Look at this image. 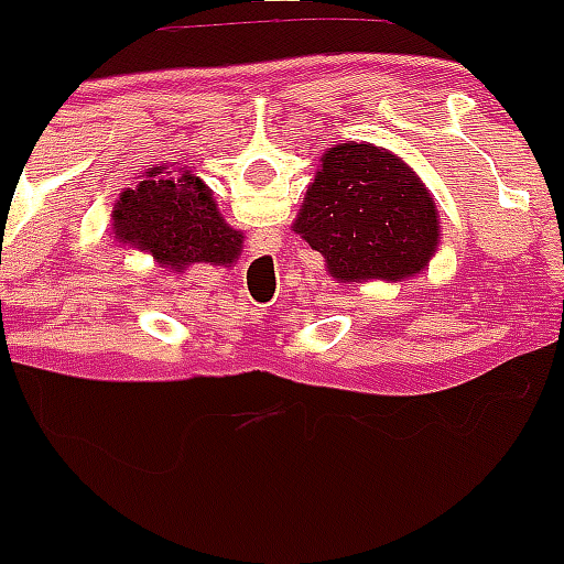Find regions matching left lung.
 Masks as SVG:
<instances>
[{
	"label": "left lung",
	"mask_w": 564,
	"mask_h": 564,
	"mask_svg": "<svg viewBox=\"0 0 564 564\" xmlns=\"http://www.w3.org/2000/svg\"><path fill=\"white\" fill-rule=\"evenodd\" d=\"M291 228L321 251L336 283L411 281L440 246L432 193L373 142L347 140L323 153Z\"/></svg>",
	"instance_id": "8db88e82"
}]
</instances>
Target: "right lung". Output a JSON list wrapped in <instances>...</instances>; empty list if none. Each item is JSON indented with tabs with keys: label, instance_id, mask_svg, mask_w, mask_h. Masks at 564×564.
Returning <instances> with one entry per match:
<instances>
[{
	"label": "right lung",
	"instance_id": "right-lung-1",
	"mask_svg": "<svg viewBox=\"0 0 564 564\" xmlns=\"http://www.w3.org/2000/svg\"><path fill=\"white\" fill-rule=\"evenodd\" d=\"M166 170V164L151 166L121 193L111 215L113 238L174 273L198 262L230 268L243 249V232L225 223L204 180L187 166Z\"/></svg>",
	"mask_w": 564,
	"mask_h": 564
}]
</instances>
